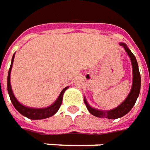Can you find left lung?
Listing matches in <instances>:
<instances>
[{"mask_svg": "<svg viewBox=\"0 0 150 150\" xmlns=\"http://www.w3.org/2000/svg\"><path fill=\"white\" fill-rule=\"evenodd\" d=\"M120 45L122 46L127 52L128 56L130 58L132 67V88L127 98L124 100V102L120 103L118 107L114 109H111L109 111H103V110H99L97 108H94L88 103L86 97H84V103L86 106L88 111H90L91 115L98 118H106V119H111V120H115L118 118H120L124 116L126 114H128L129 111H131L132 108L136 103V101L137 99L139 94H140V90H141V75L139 72V68H138V64L137 59L135 56L132 54L130 49L128 48L126 43H120Z\"/></svg>", "mask_w": 150, "mask_h": 150, "instance_id": "obj_1", "label": "left lung"}]
</instances>
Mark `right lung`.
<instances>
[{
    "mask_svg": "<svg viewBox=\"0 0 150 150\" xmlns=\"http://www.w3.org/2000/svg\"><path fill=\"white\" fill-rule=\"evenodd\" d=\"M14 56H15V53L13 55L11 64H10V68H9V73H8V78H7V89H8V93H9L10 100L12 102L13 107H15L16 110L18 111L20 114H22L23 116H26V117L29 118L30 120H43V119H46V118L51 117V116L54 115L58 111V110L60 109V105L62 103L64 93L69 88V86L64 88L62 91L60 92V95L57 98V99L52 105H50L49 107H43V108H35V107H30L24 106L23 104L19 103L18 100L16 98L12 90L11 84H10V73H11V69H12Z\"/></svg>",
    "mask_w": 150,
    "mask_h": 150,
    "instance_id": "1",
    "label": "right lung"
}]
</instances>
